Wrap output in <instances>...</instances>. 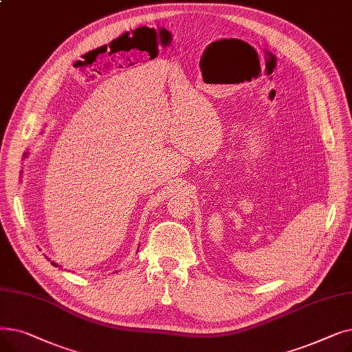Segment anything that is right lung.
Wrapping results in <instances>:
<instances>
[{"label":"right lung","instance_id":"obj_1","mask_svg":"<svg viewBox=\"0 0 352 352\" xmlns=\"http://www.w3.org/2000/svg\"><path fill=\"white\" fill-rule=\"evenodd\" d=\"M51 264H52V265H55V267H58V265H57V264H55V263H51Z\"/></svg>","mask_w":352,"mask_h":352}]
</instances>
